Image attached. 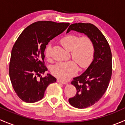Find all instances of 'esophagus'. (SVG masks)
Returning a JSON list of instances; mask_svg holds the SVG:
<instances>
[{
  "label": "esophagus",
  "mask_w": 125,
  "mask_h": 125,
  "mask_svg": "<svg viewBox=\"0 0 125 125\" xmlns=\"http://www.w3.org/2000/svg\"><path fill=\"white\" fill-rule=\"evenodd\" d=\"M57 82L59 83H61L62 84H66V83H67L66 82L64 81V80H60V79H57Z\"/></svg>",
  "instance_id": "esophagus-1"
}]
</instances>
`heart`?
<instances>
[{"label": "heart", "instance_id": "1", "mask_svg": "<svg viewBox=\"0 0 125 125\" xmlns=\"http://www.w3.org/2000/svg\"><path fill=\"white\" fill-rule=\"evenodd\" d=\"M62 46L70 51L71 57L74 60L57 63L51 72L57 77L66 80L76 74L78 65L80 68H86L93 61L95 52V46L93 40L88 36L79 37L75 34H68L60 40ZM50 45H47L45 54L46 58L50 57Z\"/></svg>", "mask_w": 125, "mask_h": 125}]
</instances>
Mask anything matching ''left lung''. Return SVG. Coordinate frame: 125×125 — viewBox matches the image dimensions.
Listing matches in <instances>:
<instances>
[{
  "instance_id": "8db88e82",
  "label": "left lung",
  "mask_w": 125,
  "mask_h": 125,
  "mask_svg": "<svg viewBox=\"0 0 125 125\" xmlns=\"http://www.w3.org/2000/svg\"><path fill=\"white\" fill-rule=\"evenodd\" d=\"M71 30L87 35L93 40L95 46L94 59L91 65L71 82L77 93L75 96L69 99V103L75 108L83 109L97 103L107 90L113 71L112 54L105 37L93 24L73 23L66 32Z\"/></svg>"
}]
</instances>
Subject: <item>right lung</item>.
Segmentation results:
<instances>
[{"mask_svg": "<svg viewBox=\"0 0 125 125\" xmlns=\"http://www.w3.org/2000/svg\"><path fill=\"white\" fill-rule=\"evenodd\" d=\"M70 23L38 21L22 31L11 54L9 75L17 96L26 103L43 99L46 88L56 82L51 74H40L48 70L45 65V51L49 42L63 32Z\"/></svg>", "mask_w": 125, "mask_h": 125, "instance_id": "obj_1", "label": "right lung"}]
</instances>
